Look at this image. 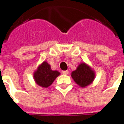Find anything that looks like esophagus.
<instances>
[{"mask_svg": "<svg viewBox=\"0 0 124 124\" xmlns=\"http://www.w3.org/2000/svg\"><path fill=\"white\" fill-rule=\"evenodd\" d=\"M62 73L63 74H68L69 73V71H68V70H64V71L62 72Z\"/></svg>", "mask_w": 124, "mask_h": 124, "instance_id": "obj_1", "label": "esophagus"}]
</instances>
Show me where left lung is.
<instances>
[{
  "mask_svg": "<svg viewBox=\"0 0 124 124\" xmlns=\"http://www.w3.org/2000/svg\"><path fill=\"white\" fill-rule=\"evenodd\" d=\"M71 76L75 83L78 84L80 87L85 88L93 83L95 73L89 65L85 63H81L76 70L72 72Z\"/></svg>",
  "mask_w": 124,
  "mask_h": 124,
  "instance_id": "8db88e82",
  "label": "left lung"
}]
</instances>
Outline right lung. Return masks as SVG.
I'll return each instance as SVG.
<instances>
[{"mask_svg":"<svg viewBox=\"0 0 124 124\" xmlns=\"http://www.w3.org/2000/svg\"><path fill=\"white\" fill-rule=\"evenodd\" d=\"M59 74V72L52 70L50 64L44 61L34 72V79L38 85L43 88H47L52 85Z\"/></svg>","mask_w":124,"mask_h":124,"instance_id":"obj_1","label":"right lung"}]
</instances>
